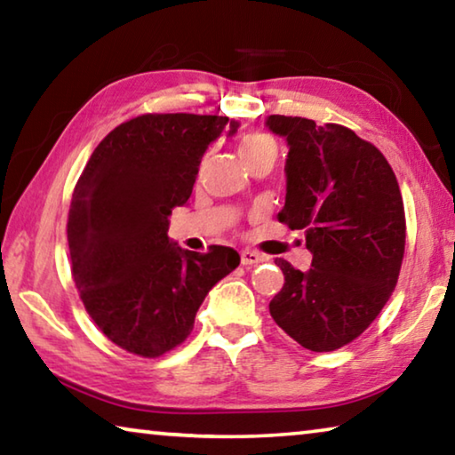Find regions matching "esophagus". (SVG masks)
Masks as SVG:
<instances>
[{
	"label": "esophagus",
	"instance_id": "esophagus-1",
	"mask_svg": "<svg viewBox=\"0 0 455 455\" xmlns=\"http://www.w3.org/2000/svg\"><path fill=\"white\" fill-rule=\"evenodd\" d=\"M263 257L259 255V252H255V251H243L241 252V263L244 265V267H252V265H257V263H263Z\"/></svg>",
	"mask_w": 455,
	"mask_h": 455
}]
</instances>
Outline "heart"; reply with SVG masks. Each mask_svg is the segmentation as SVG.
Returning a JSON list of instances; mask_svg holds the SVG:
<instances>
[{"label":"heart","mask_w":455,"mask_h":455,"mask_svg":"<svg viewBox=\"0 0 455 455\" xmlns=\"http://www.w3.org/2000/svg\"><path fill=\"white\" fill-rule=\"evenodd\" d=\"M267 148H275L273 138H268L267 134H246L238 142V154H241L243 160H249L257 152H263Z\"/></svg>","instance_id":"1"}]
</instances>
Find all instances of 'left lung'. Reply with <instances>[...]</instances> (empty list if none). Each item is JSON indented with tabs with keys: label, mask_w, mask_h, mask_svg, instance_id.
Masks as SVG:
<instances>
[{
	"label": "left lung",
	"mask_w": 455,
	"mask_h": 455,
	"mask_svg": "<svg viewBox=\"0 0 455 455\" xmlns=\"http://www.w3.org/2000/svg\"><path fill=\"white\" fill-rule=\"evenodd\" d=\"M265 126L289 146L279 220L305 230L313 255L309 271L275 260L284 284L268 309L305 349L335 351L371 325L395 289L402 192L383 154L349 128L299 116H267Z\"/></svg>",
	"instance_id": "obj_1"
}]
</instances>
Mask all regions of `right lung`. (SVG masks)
<instances>
[{
    "instance_id": "1",
    "label": "right lung",
    "mask_w": 455,
    "mask_h": 455,
    "mask_svg": "<svg viewBox=\"0 0 455 455\" xmlns=\"http://www.w3.org/2000/svg\"><path fill=\"white\" fill-rule=\"evenodd\" d=\"M238 126L227 116L144 114L96 146L76 184L74 283L100 331L134 355L180 345L209 291L241 263L228 246L192 252L168 236V217L188 203L206 148Z\"/></svg>"
}]
</instances>
